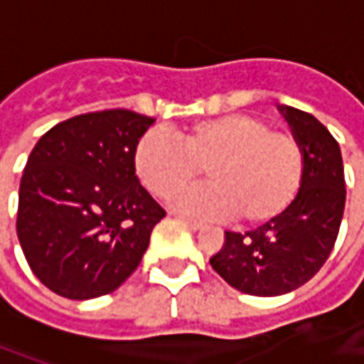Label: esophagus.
<instances>
[{"label":"esophagus","mask_w":364,"mask_h":364,"mask_svg":"<svg viewBox=\"0 0 364 364\" xmlns=\"http://www.w3.org/2000/svg\"><path fill=\"white\" fill-rule=\"evenodd\" d=\"M176 218H178V220H182V223H184L186 227H190V229H194V231H196V229H203V227H204L200 220H194V218L184 217V215H176Z\"/></svg>","instance_id":"1"}]
</instances>
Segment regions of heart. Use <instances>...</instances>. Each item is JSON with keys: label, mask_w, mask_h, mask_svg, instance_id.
<instances>
[{"label": "heart", "mask_w": 364, "mask_h": 364, "mask_svg": "<svg viewBox=\"0 0 364 364\" xmlns=\"http://www.w3.org/2000/svg\"><path fill=\"white\" fill-rule=\"evenodd\" d=\"M133 170L156 198L170 200L206 172L210 184L178 196L176 206L196 217H232L259 227L279 218L300 194L306 154L289 133L235 113L198 121L182 144L160 129L146 132L133 149Z\"/></svg>", "instance_id": "b5f03b06"}]
</instances>
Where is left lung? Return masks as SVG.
Returning a JSON list of instances; mask_svg holds the SVG:
<instances>
[{"instance_id": "8db88e82", "label": "left lung", "mask_w": 364, "mask_h": 364, "mask_svg": "<svg viewBox=\"0 0 364 364\" xmlns=\"http://www.w3.org/2000/svg\"><path fill=\"white\" fill-rule=\"evenodd\" d=\"M306 154L300 194L279 218L255 231L225 232L213 269L251 296H282L310 282L336 243L346 200L341 146L314 115L279 107Z\"/></svg>"}]
</instances>
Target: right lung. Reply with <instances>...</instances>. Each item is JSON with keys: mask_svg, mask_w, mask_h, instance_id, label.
I'll return each mask as SVG.
<instances>
[{"mask_svg": "<svg viewBox=\"0 0 364 364\" xmlns=\"http://www.w3.org/2000/svg\"><path fill=\"white\" fill-rule=\"evenodd\" d=\"M129 109L54 125L23 168L18 239L34 275L68 300L115 291L166 217L133 170V149L154 125Z\"/></svg>", "mask_w": 364, "mask_h": 364, "instance_id": "add662e5", "label": "right lung"}]
</instances>
